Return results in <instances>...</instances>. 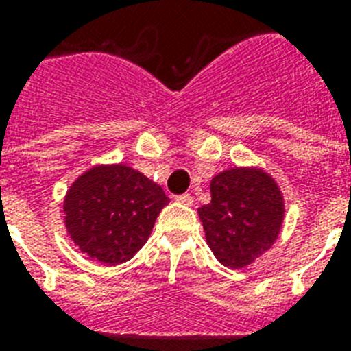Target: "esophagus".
<instances>
[{
  "label": "esophagus",
  "instance_id": "obj_1",
  "mask_svg": "<svg viewBox=\"0 0 351 351\" xmlns=\"http://www.w3.org/2000/svg\"><path fill=\"white\" fill-rule=\"evenodd\" d=\"M175 200L178 204H182V206H193V197L189 195V193H184V195H176Z\"/></svg>",
  "mask_w": 351,
  "mask_h": 351
}]
</instances>
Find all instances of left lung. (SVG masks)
Masks as SVG:
<instances>
[{
    "mask_svg": "<svg viewBox=\"0 0 351 351\" xmlns=\"http://www.w3.org/2000/svg\"><path fill=\"white\" fill-rule=\"evenodd\" d=\"M211 202L198 208L206 239L224 266L244 267L277 240L284 204L262 171L230 169L211 180Z\"/></svg>",
    "mask_w": 351,
    "mask_h": 351,
    "instance_id": "8db88e82",
    "label": "left lung"
}]
</instances>
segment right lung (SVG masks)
<instances>
[{"instance_id":"1","label":"right lung","mask_w":351,"mask_h":351,"mask_svg":"<svg viewBox=\"0 0 351 351\" xmlns=\"http://www.w3.org/2000/svg\"><path fill=\"white\" fill-rule=\"evenodd\" d=\"M169 204L164 189L127 165H98L65 198V226L80 250L106 264L136 255Z\"/></svg>"}]
</instances>
